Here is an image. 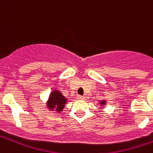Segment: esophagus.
<instances>
[{"label": "esophagus", "mask_w": 153, "mask_h": 153, "mask_svg": "<svg viewBox=\"0 0 153 153\" xmlns=\"http://www.w3.org/2000/svg\"><path fill=\"white\" fill-rule=\"evenodd\" d=\"M77 98H78L79 100H84V99H85V97L78 96V97H77Z\"/></svg>", "instance_id": "1"}]
</instances>
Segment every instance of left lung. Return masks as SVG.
<instances>
[{
    "mask_svg": "<svg viewBox=\"0 0 153 153\" xmlns=\"http://www.w3.org/2000/svg\"><path fill=\"white\" fill-rule=\"evenodd\" d=\"M98 103L101 106H105L106 105V100H101Z\"/></svg>",
    "mask_w": 153,
    "mask_h": 153,
    "instance_id": "8db88e82",
    "label": "left lung"
}]
</instances>
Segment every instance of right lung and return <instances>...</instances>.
I'll use <instances>...</instances> for the list:
<instances>
[{
  "mask_svg": "<svg viewBox=\"0 0 153 153\" xmlns=\"http://www.w3.org/2000/svg\"><path fill=\"white\" fill-rule=\"evenodd\" d=\"M68 102V99L60 93L59 90L54 89L49 94L46 102V106L48 111H54L55 114H59L63 111L65 106Z\"/></svg>",
  "mask_w": 153,
  "mask_h": 153,
  "instance_id": "obj_1",
  "label": "right lung"
}]
</instances>
